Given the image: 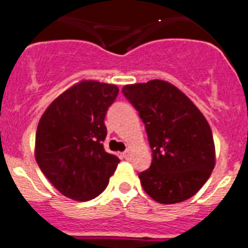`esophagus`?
<instances>
[{
    "label": "esophagus",
    "mask_w": 248,
    "mask_h": 248,
    "mask_svg": "<svg viewBox=\"0 0 248 248\" xmlns=\"http://www.w3.org/2000/svg\"><path fill=\"white\" fill-rule=\"evenodd\" d=\"M124 157L126 158V159H128V158L131 157V149H129V148H127L126 151L124 152Z\"/></svg>",
    "instance_id": "obj_1"
}]
</instances>
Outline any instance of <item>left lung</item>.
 <instances>
[{
	"label": "left lung",
	"instance_id": "8db88e82",
	"mask_svg": "<svg viewBox=\"0 0 248 248\" xmlns=\"http://www.w3.org/2000/svg\"><path fill=\"white\" fill-rule=\"evenodd\" d=\"M146 124L153 159L138 174L143 190L160 204H177L200 190L216 163L205 116L177 86L149 80L122 88Z\"/></svg>",
	"mask_w": 248,
	"mask_h": 248
}]
</instances>
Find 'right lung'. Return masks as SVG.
Segmentation results:
<instances>
[{"label":"right lung","instance_id":"obj_1","mask_svg":"<svg viewBox=\"0 0 248 248\" xmlns=\"http://www.w3.org/2000/svg\"><path fill=\"white\" fill-rule=\"evenodd\" d=\"M119 88L96 80L77 82L49 105L35 133L34 157L58 191L89 202L106 189L120 159L105 152L104 124Z\"/></svg>","mask_w":248,"mask_h":248}]
</instances>
